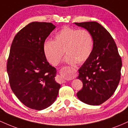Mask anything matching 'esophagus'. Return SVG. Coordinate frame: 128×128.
<instances>
[{
  "label": "esophagus",
  "mask_w": 128,
  "mask_h": 128,
  "mask_svg": "<svg viewBox=\"0 0 128 128\" xmlns=\"http://www.w3.org/2000/svg\"><path fill=\"white\" fill-rule=\"evenodd\" d=\"M63 82H65V80H62V83Z\"/></svg>",
  "instance_id": "obj_1"
}]
</instances>
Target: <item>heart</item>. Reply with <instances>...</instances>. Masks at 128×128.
I'll return each mask as SVG.
<instances>
[{
  "instance_id": "b5f03b06",
  "label": "heart",
  "mask_w": 128,
  "mask_h": 128,
  "mask_svg": "<svg viewBox=\"0 0 128 128\" xmlns=\"http://www.w3.org/2000/svg\"><path fill=\"white\" fill-rule=\"evenodd\" d=\"M93 39L86 29L64 27L54 36V40H48L44 44L46 58L52 65L61 61L66 52V61L70 64L82 63L86 61L92 52Z\"/></svg>"
}]
</instances>
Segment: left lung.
<instances>
[{
	"label": "left lung",
	"mask_w": 128,
	"mask_h": 128,
	"mask_svg": "<svg viewBox=\"0 0 128 128\" xmlns=\"http://www.w3.org/2000/svg\"><path fill=\"white\" fill-rule=\"evenodd\" d=\"M86 29L92 36V52L79 69L78 79L83 87L77 92L80 101L90 105H99L115 92L121 76V57L112 36L96 22L74 23Z\"/></svg>",
	"instance_id": "1"
}]
</instances>
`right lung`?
Masks as SVG:
<instances>
[{"mask_svg": "<svg viewBox=\"0 0 128 128\" xmlns=\"http://www.w3.org/2000/svg\"><path fill=\"white\" fill-rule=\"evenodd\" d=\"M55 28L52 23L32 22L16 35L11 46L7 61L10 86L20 102L33 110L50 106L61 86L55 80L56 68L47 61L43 49Z\"/></svg>", "mask_w": 128, "mask_h": 128, "instance_id": "1", "label": "right lung"}]
</instances>
